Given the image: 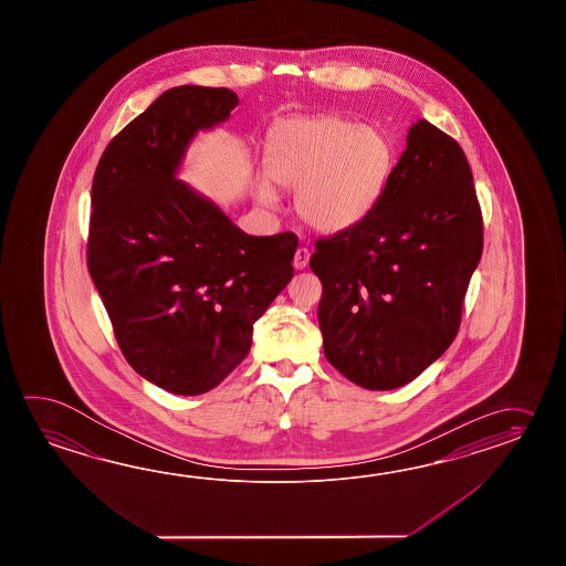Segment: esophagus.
<instances>
[{"label": "esophagus", "instance_id": "1", "mask_svg": "<svg viewBox=\"0 0 566 566\" xmlns=\"http://www.w3.org/2000/svg\"><path fill=\"white\" fill-rule=\"evenodd\" d=\"M310 256H312V253L305 247H301V249H297V253H295V259H293V266L297 271L305 269V266L310 265Z\"/></svg>", "mask_w": 566, "mask_h": 566}]
</instances>
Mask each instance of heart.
Returning <instances> with one entry per match:
<instances>
[{
    "instance_id": "obj_1",
    "label": "heart",
    "mask_w": 566,
    "mask_h": 566,
    "mask_svg": "<svg viewBox=\"0 0 566 566\" xmlns=\"http://www.w3.org/2000/svg\"><path fill=\"white\" fill-rule=\"evenodd\" d=\"M266 176L297 190L295 208L319 232L352 229L373 212L395 168L386 133L337 115L291 117L266 135ZM265 202L275 200L269 181L259 184Z\"/></svg>"
}]
</instances>
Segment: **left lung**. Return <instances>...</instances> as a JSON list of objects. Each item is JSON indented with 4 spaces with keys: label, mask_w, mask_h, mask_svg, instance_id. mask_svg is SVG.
Instances as JSON below:
<instances>
[{
    "label": "left lung",
    "mask_w": 566,
    "mask_h": 566,
    "mask_svg": "<svg viewBox=\"0 0 566 566\" xmlns=\"http://www.w3.org/2000/svg\"><path fill=\"white\" fill-rule=\"evenodd\" d=\"M481 251L468 157L453 137L417 120L373 212L315 242L325 358L368 390L409 385L458 336Z\"/></svg>",
    "instance_id": "1"
}]
</instances>
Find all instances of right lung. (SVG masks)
Wrapping results in <instances>:
<instances>
[{
  "label": "right lung",
  "instance_id": "obj_1",
  "mask_svg": "<svg viewBox=\"0 0 566 566\" xmlns=\"http://www.w3.org/2000/svg\"><path fill=\"white\" fill-rule=\"evenodd\" d=\"M230 88L174 86L117 133L96 166L86 265L125 360L174 395L220 385L293 277L297 237H249L178 180L193 135L229 119Z\"/></svg>",
  "mask_w": 566,
  "mask_h": 566
}]
</instances>
